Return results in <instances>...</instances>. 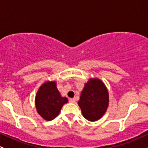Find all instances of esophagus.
I'll use <instances>...</instances> for the list:
<instances>
[{
	"label": "esophagus",
	"mask_w": 148,
	"mask_h": 148,
	"mask_svg": "<svg viewBox=\"0 0 148 148\" xmlns=\"http://www.w3.org/2000/svg\"><path fill=\"white\" fill-rule=\"evenodd\" d=\"M69 102H70V103H76V100H75V99H74V98H71V99H69Z\"/></svg>",
	"instance_id": "obj_1"
}]
</instances>
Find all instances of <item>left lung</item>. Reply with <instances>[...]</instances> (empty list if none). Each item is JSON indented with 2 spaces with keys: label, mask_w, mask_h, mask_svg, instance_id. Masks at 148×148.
<instances>
[{
  "label": "left lung",
  "mask_w": 148,
  "mask_h": 148,
  "mask_svg": "<svg viewBox=\"0 0 148 148\" xmlns=\"http://www.w3.org/2000/svg\"><path fill=\"white\" fill-rule=\"evenodd\" d=\"M78 104L88 120L96 121L101 118L108 106V92L102 81L90 79L85 85Z\"/></svg>",
  "instance_id": "8db88e82"
}]
</instances>
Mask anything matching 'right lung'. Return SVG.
Listing matches in <instances>:
<instances>
[{"instance_id": "obj_1", "label": "right lung", "mask_w": 148, "mask_h": 148, "mask_svg": "<svg viewBox=\"0 0 148 148\" xmlns=\"http://www.w3.org/2000/svg\"><path fill=\"white\" fill-rule=\"evenodd\" d=\"M68 101L62 97L54 81H48L40 86L35 97L37 111L46 120H52L58 115L61 108Z\"/></svg>"}]
</instances>
